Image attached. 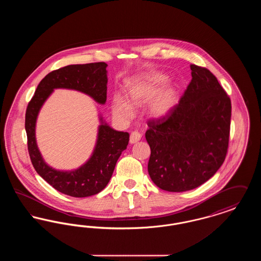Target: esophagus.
Segmentation results:
<instances>
[{
    "mask_svg": "<svg viewBox=\"0 0 261 261\" xmlns=\"http://www.w3.org/2000/svg\"><path fill=\"white\" fill-rule=\"evenodd\" d=\"M141 138H142V135L139 132H136V131L132 132L130 134V144H135L141 140Z\"/></svg>",
    "mask_w": 261,
    "mask_h": 261,
    "instance_id": "obj_1",
    "label": "esophagus"
}]
</instances>
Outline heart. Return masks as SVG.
<instances>
[{
  "label": "heart",
  "mask_w": 261,
  "mask_h": 261,
  "mask_svg": "<svg viewBox=\"0 0 261 261\" xmlns=\"http://www.w3.org/2000/svg\"><path fill=\"white\" fill-rule=\"evenodd\" d=\"M163 76H149L130 81L127 86V100L116 97L112 101V112L115 116L129 119L133 114L132 107H138L151 99L158 87L164 81ZM177 101V94L172 86L160 90L149 105V112L154 117L166 115L173 109Z\"/></svg>",
  "instance_id": "heart-1"
}]
</instances>
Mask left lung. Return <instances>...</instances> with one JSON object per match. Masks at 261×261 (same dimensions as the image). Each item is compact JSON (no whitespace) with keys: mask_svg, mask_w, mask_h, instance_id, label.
Masks as SVG:
<instances>
[{"mask_svg":"<svg viewBox=\"0 0 261 261\" xmlns=\"http://www.w3.org/2000/svg\"><path fill=\"white\" fill-rule=\"evenodd\" d=\"M192 80L166 115L148 120V171L164 191L200 186L222 165L229 145L231 99L216 77L191 64Z\"/></svg>","mask_w":261,"mask_h":261,"instance_id":"1","label":"left lung"}]
</instances>
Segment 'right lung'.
<instances>
[{"label":"right lung","mask_w":261,"mask_h":261,"mask_svg":"<svg viewBox=\"0 0 261 261\" xmlns=\"http://www.w3.org/2000/svg\"><path fill=\"white\" fill-rule=\"evenodd\" d=\"M106 62L70 64L54 70L39 83L25 113L27 148L37 173L50 186L64 195L85 198L102 191L112 178L121 152L127 148L129 134L109 125H99L97 145L90 160L74 171H58L48 166L41 156L35 139L38 112L54 89H74L91 96L99 103L107 100Z\"/></svg>","instance_id":"1"}]
</instances>
